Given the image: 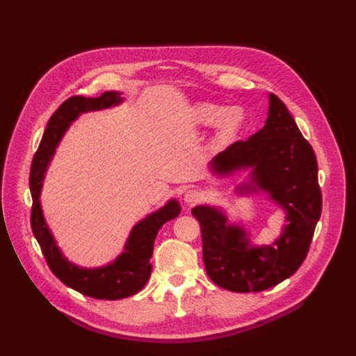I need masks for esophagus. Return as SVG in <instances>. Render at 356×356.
<instances>
[{
	"instance_id": "1",
	"label": "esophagus",
	"mask_w": 356,
	"mask_h": 356,
	"mask_svg": "<svg viewBox=\"0 0 356 356\" xmlns=\"http://www.w3.org/2000/svg\"><path fill=\"white\" fill-rule=\"evenodd\" d=\"M202 200V193L196 191V190H188L186 195H184V202L188 207H193V204H196Z\"/></svg>"
}]
</instances>
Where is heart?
Returning <instances> with one entry per match:
<instances>
[{
	"instance_id": "obj_1",
	"label": "heart",
	"mask_w": 356,
	"mask_h": 356,
	"mask_svg": "<svg viewBox=\"0 0 356 356\" xmlns=\"http://www.w3.org/2000/svg\"><path fill=\"white\" fill-rule=\"evenodd\" d=\"M195 120L199 126L215 127L218 126L215 143L224 145L229 144L239 134L243 124V113L239 108H229V106L217 104H199L195 108Z\"/></svg>"
}]
</instances>
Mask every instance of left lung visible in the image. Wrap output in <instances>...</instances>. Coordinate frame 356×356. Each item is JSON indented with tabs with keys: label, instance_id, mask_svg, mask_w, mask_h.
Segmentation results:
<instances>
[{
	"label": "left lung",
	"instance_id": "1",
	"mask_svg": "<svg viewBox=\"0 0 356 356\" xmlns=\"http://www.w3.org/2000/svg\"><path fill=\"white\" fill-rule=\"evenodd\" d=\"M209 169L218 178L248 170L246 179L234 191L241 196L266 195L285 213L281 234L270 243L257 245L245 225L232 222L221 207L193 208L191 213L200 222L203 261L212 282L233 293H258L293 276L307 255L321 217L322 196L314 148L285 104L268 93L264 127L215 156Z\"/></svg>",
	"mask_w": 356,
	"mask_h": 356
}]
</instances>
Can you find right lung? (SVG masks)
Segmentation results:
<instances>
[{
  "label": "right lung",
  "instance_id": "1",
  "mask_svg": "<svg viewBox=\"0 0 356 356\" xmlns=\"http://www.w3.org/2000/svg\"><path fill=\"white\" fill-rule=\"evenodd\" d=\"M122 92L108 90L98 98L72 96L63 102L56 113L50 117L42 135L38 152L32 160L29 187L32 195L31 227L44 254L50 270L67 286L79 293L99 300H120L131 297L141 291L152 275V263L154 241L161 225L177 218L181 212V204L177 199L168 200L157 211L145 215L139 220L129 233L123 246V252L113 261L99 267H81L70 261L59 248L46 221L41 207V188L44 174L56 148L67 134L70 126L81 114L101 111L124 102Z\"/></svg>",
  "mask_w": 356,
  "mask_h": 356
}]
</instances>
